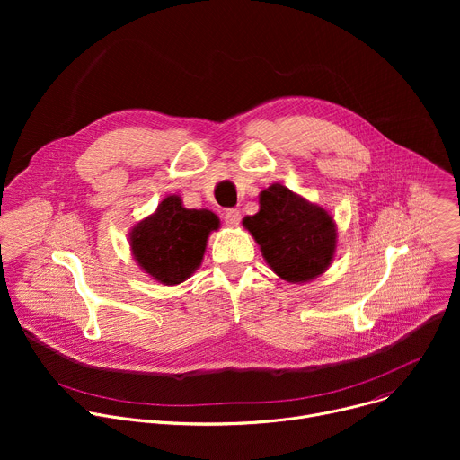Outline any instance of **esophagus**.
Segmentation results:
<instances>
[{"instance_id":"1","label":"esophagus","mask_w":460,"mask_h":460,"mask_svg":"<svg viewBox=\"0 0 460 460\" xmlns=\"http://www.w3.org/2000/svg\"><path fill=\"white\" fill-rule=\"evenodd\" d=\"M224 222L229 227H238L240 224V211L238 209H227L224 215Z\"/></svg>"}]
</instances>
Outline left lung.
<instances>
[{"mask_svg": "<svg viewBox=\"0 0 460 460\" xmlns=\"http://www.w3.org/2000/svg\"><path fill=\"white\" fill-rule=\"evenodd\" d=\"M260 209L242 220L268 266L286 282H311L332 266L337 224L323 208L282 183L260 192Z\"/></svg>", "mask_w": 460, "mask_h": 460, "instance_id": "8db88e82", "label": "left lung"}]
</instances>
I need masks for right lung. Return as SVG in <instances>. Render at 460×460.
<instances>
[{
  "label": "right lung",
  "instance_id": "right-lung-1",
  "mask_svg": "<svg viewBox=\"0 0 460 460\" xmlns=\"http://www.w3.org/2000/svg\"><path fill=\"white\" fill-rule=\"evenodd\" d=\"M220 218L209 209H187L178 194H169L156 211L128 233L137 264L156 282L176 286L200 268L208 238Z\"/></svg>",
  "mask_w": 460,
  "mask_h": 460
}]
</instances>
